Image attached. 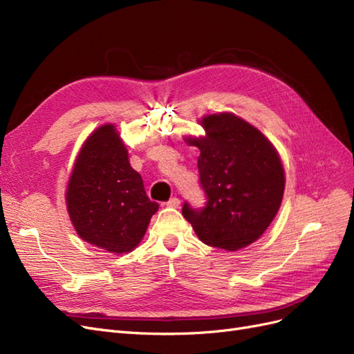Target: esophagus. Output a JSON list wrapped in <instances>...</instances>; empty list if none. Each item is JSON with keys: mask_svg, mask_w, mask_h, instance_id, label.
<instances>
[{"mask_svg": "<svg viewBox=\"0 0 354 354\" xmlns=\"http://www.w3.org/2000/svg\"><path fill=\"white\" fill-rule=\"evenodd\" d=\"M180 205V199L178 198H171L168 202H167V207H171V208H177Z\"/></svg>", "mask_w": 354, "mask_h": 354, "instance_id": "esophagus-1", "label": "esophagus"}]
</instances>
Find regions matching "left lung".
Instances as JSON below:
<instances>
[{
  "label": "left lung",
  "mask_w": 354,
  "mask_h": 354,
  "mask_svg": "<svg viewBox=\"0 0 354 354\" xmlns=\"http://www.w3.org/2000/svg\"><path fill=\"white\" fill-rule=\"evenodd\" d=\"M207 137L199 147V183L205 207L183 205V216L207 245L236 251L259 239L281 207L285 174L267 138L233 113L202 120Z\"/></svg>",
  "instance_id": "1"
}]
</instances>
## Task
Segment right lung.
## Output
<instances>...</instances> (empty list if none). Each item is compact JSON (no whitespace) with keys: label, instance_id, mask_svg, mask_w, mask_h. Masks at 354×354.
Here are the masks:
<instances>
[{"label":"right lung","instance_id":"1","mask_svg":"<svg viewBox=\"0 0 354 354\" xmlns=\"http://www.w3.org/2000/svg\"><path fill=\"white\" fill-rule=\"evenodd\" d=\"M66 205L80 236L109 252H130L145 236L159 205L147 198L113 125L97 128L84 143L68 183Z\"/></svg>","mask_w":354,"mask_h":354}]
</instances>
